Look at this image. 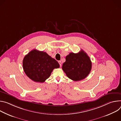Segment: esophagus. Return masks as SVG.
Masks as SVG:
<instances>
[{"label": "esophagus", "mask_w": 121, "mask_h": 121, "mask_svg": "<svg viewBox=\"0 0 121 121\" xmlns=\"http://www.w3.org/2000/svg\"><path fill=\"white\" fill-rule=\"evenodd\" d=\"M58 62H59V64L60 65V67H61V61H59Z\"/></svg>", "instance_id": "34e87169"}]
</instances>
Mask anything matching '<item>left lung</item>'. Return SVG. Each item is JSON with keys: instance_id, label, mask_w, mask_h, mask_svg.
<instances>
[{"instance_id": "left-lung-1", "label": "left lung", "mask_w": 121, "mask_h": 121, "mask_svg": "<svg viewBox=\"0 0 121 121\" xmlns=\"http://www.w3.org/2000/svg\"><path fill=\"white\" fill-rule=\"evenodd\" d=\"M92 62L89 56L83 50L78 53H70L66 57L62 67L68 78L74 81L85 79L89 74Z\"/></svg>"}]
</instances>
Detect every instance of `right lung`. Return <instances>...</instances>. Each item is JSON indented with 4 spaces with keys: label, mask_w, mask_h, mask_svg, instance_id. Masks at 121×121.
I'll return each mask as SVG.
<instances>
[{
    "label": "right lung",
    "mask_w": 121,
    "mask_h": 121,
    "mask_svg": "<svg viewBox=\"0 0 121 121\" xmlns=\"http://www.w3.org/2000/svg\"><path fill=\"white\" fill-rule=\"evenodd\" d=\"M24 73L35 82L43 83L60 64L54 59L43 51L33 49L25 56L22 61Z\"/></svg>",
    "instance_id": "1"
}]
</instances>
